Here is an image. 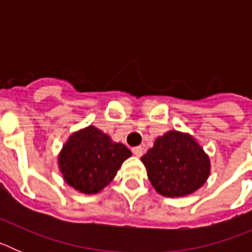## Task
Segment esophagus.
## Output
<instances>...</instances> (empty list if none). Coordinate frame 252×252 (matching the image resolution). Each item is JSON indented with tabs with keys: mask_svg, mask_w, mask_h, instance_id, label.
Returning a JSON list of instances; mask_svg holds the SVG:
<instances>
[{
	"mask_svg": "<svg viewBox=\"0 0 252 252\" xmlns=\"http://www.w3.org/2000/svg\"><path fill=\"white\" fill-rule=\"evenodd\" d=\"M132 153H133V155H135V157L140 158L142 154H144V150H142L141 146H135V148H132Z\"/></svg>",
	"mask_w": 252,
	"mask_h": 252,
	"instance_id": "34e87169",
	"label": "esophagus"
}]
</instances>
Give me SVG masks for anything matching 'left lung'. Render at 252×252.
I'll use <instances>...</instances> for the list:
<instances>
[{
	"label": "left lung",
	"instance_id": "1",
	"mask_svg": "<svg viewBox=\"0 0 252 252\" xmlns=\"http://www.w3.org/2000/svg\"><path fill=\"white\" fill-rule=\"evenodd\" d=\"M149 180L164 197H183L201 188L209 177L211 162L188 133L168 131L158 137L141 158Z\"/></svg>",
	"mask_w": 252,
	"mask_h": 252
}]
</instances>
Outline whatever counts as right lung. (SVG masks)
I'll list each match as a JSON object with an SVG mask.
<instances>
[{
	"label": "right lung",
	"mask_w": 252,
	"mask_h": 252,
	"mask_svg": "<svg viewBox=\"0 0 252 252\" xmlns=\"http://www.w3.org/2000/svg\"><path fill=\"white\" fill-rule=\"evenodd\" d=\"M131 151L121 142H113L94 126L77 131L69 137L58 164L64 180L78 192L94 194L116 177Z\"/></svg>",
	"instance_id": "1"
}]
</instances>
